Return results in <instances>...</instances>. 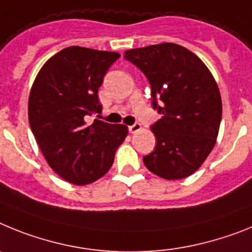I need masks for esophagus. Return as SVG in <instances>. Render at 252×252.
Segmentation results:
<instances>
[{"label":"esophagus","mask_w":252,"mask_h":252,"mask_svg":"<svg viewBox=\"0 0 252 252\" xmlns=\"http://www.w3.org/2000/svg\"><path fill=\"white\" fill-rule=\"evenodd\" d=\"M142 128V126L139 123H134L133 126H128V130L129 133H135V132H138L139 129Z\"/></svg>","instance_id":"obj_1"}]
</instances>
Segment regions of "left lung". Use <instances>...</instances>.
<instances>
[{
    "mask_svg": "<svg viewBox=\"0 0 252 252\" xmlns=\"http://www.w3.org/2000/svg\"><path fill=\"white\" fill-rule=\"evenodd\" d=\"M151 85L152 106L161 119L151 126L156 147L143 157L146 167L166 180L195 172L213 150L222 100L207 65L187 48L172 43L126 50Z\"/></svg>",
    "mask_w": 252,
    "mask_h": 252,
    "instance_id": "obj_1",
    "label": "left lung"
}]
</instances>
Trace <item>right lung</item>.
I'll use <instances>...</instances> for the list:
<instances>
[{
	"label": "right lung",
	"mask_w": 252,
	"mask_h": 252,
	"mask_svg": "<svg viewBox=\"0 0 252 252\" xmlns=\"http://www.w3.org/2000/svg\"><path fill=\"white\" fill-rule=\"evenodd\" d=\"M119 53L82 47L61 50L45 62L29 96V123L48 165L76 185L109 171L128 128L90 118L101 113L99 87ZM99 118V115H96Z\"/></svg>",
	"instance_id": "add662e5"
}]
</instances>
